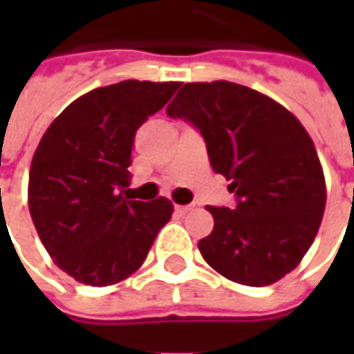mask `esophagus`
Segmentation results:
<instances>
[{
	"label": "esophagus",
	"instance_id": "obj_1",
	"mask_svg": "<svg viewBox=\"0 0 354 354\" xmlns=\"http://www.w3.org/2000/svg\"><path fill=\"white\" fill-rule=\"evenodd\" d=\"M174 210H176L180 216H184V214H187L189 210H192V205H176V207H174Z\"/></svg>",
	"mask_w": 354,
	"mask_h": 354
}]
</instances>
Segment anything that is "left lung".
I'll return each instance as SVG.
<instances>
[{"instance_id": "1", "label": "left lung", "mask_w": 354, "mask_h": 354, "mask_svg": "<svg viewBox=\"0 0 354 354\" xmlns=\"http://www.w3.org/2000/svg\"><path fill=\"white\" fill-rule=\"evenodd\" d=\"M167 113L203 134L208 159L230 180L235 208L207 207L208 266L239 284L267 286L296 269L322 222L326 184L304 124L279 102L230 81L185 83Z\"/></svg>"}]
</instances>
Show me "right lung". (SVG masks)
<instances>
[{
    "label": "right lung",
    "mask_w": 354,
    "mask_h": 354,
    "mask_svg": "<svg viewBox=\"0 0 354 354\" xmlns=\"http://www.w3.org/2000/svg\"><path fill=\"white\" fill-rule=\"evenodd\" d=\"M180 83L121 81L73 100L35 149L28 207L43 246L81 284L124 281L146 260L172 203L129 201L132 142Z\"/></svg>",
    "instance_id": "right-lung-1"
}]
</instances>
